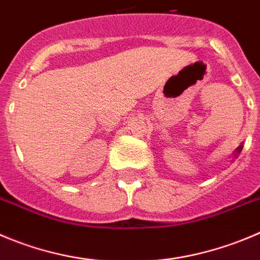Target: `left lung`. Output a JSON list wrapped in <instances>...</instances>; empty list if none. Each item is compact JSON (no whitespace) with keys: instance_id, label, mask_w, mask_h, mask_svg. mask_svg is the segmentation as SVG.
<instances>
[{"instance_id":"8db88e82","label":"left lung","mask_w":260,"mask_h":260,"mask_svg":"<svg viewBox=\"0 0 260 260\" xmlns=\"http://www.w3.org/2000/svg\"><path fill=\"white\" fill-rule=\"evenodd\" d=\"M241 149H243V145H240V147H237V148H236L237 152H241Z\"/></svg>"}]
</instances>
